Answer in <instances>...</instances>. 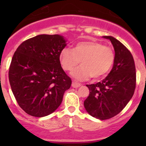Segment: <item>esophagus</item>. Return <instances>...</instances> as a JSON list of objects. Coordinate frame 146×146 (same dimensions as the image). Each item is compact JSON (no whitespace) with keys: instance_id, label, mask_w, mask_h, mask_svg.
<instances>
[{"instance_id":"esophagus-1","label":"esophagus","mask_w":146,"mask_h":146,"mask_svg":"<svg viewBox=\"0 0 146 146\" xmlns=\"http://www.w3.org/2000/svg\"><path fill=\"white\" fill-rule=\"evenodd\" d=\"M80 85H81V84L79 83V82H78L73 81V82H72V87H73V88H78V87H80Z\"/></svg>"}]
</instances>
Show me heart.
Instances as JSON below:
<instances>
[{"label":"heart","mask_w":146,"mask_h":146,"mask_svg":"<svg viewBox=\"0 0 146 146\" xmlns=\"http://www.w3.org/2000/svg\"><path fill=\"white\" fill-rule=\"evenodd\" d=\"M114 52L110 46L98 42H83L73 47L61 50L59 60L64 70L70 71L80 61L81 66L72 71L78 80H85L92 77L98 79L110 71L114 62Z\"/></svg>","instance_id":"obj_1"}]
</instances>
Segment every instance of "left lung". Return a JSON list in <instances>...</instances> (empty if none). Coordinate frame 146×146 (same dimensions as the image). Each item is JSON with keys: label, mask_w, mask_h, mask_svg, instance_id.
<instances>
[{"label": "left lung", "mask_w": 146, "mask_h": 146, "mask_svg": "<svg viewBox=\"0 0 146 146\" xmlns=\"http://www.w3.org/2000/svg\"><path fill=\"white\" fill-rule=\"evenodd\" d=\"M104 38L110 39L114 48V66L101 82L86 85L90 94L84 101L88 114L101 120L112 118L121 112L133 97L136 85V66L131 53L113 36Z\"/></svg>", "instance_id": "obj_1"}]
</instances>
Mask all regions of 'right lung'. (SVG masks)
Segmentation results:
<instances>
[{
  "label": "right lung",
  "instance_id": "right-lung-1",
  "mask_svg": "<svg viewBox=\"0 0 146 146\" xmlns=\"http://www.w3.org/2000/svg\"><path fill=\"white\" fill-rule=\"evenodd\" d=\"M66 46L58 35H40L23 42L14 53L9 82L17 104L26 113L42 117L60 106L72 81L61 66Z\"/></svg>",
  "mask_w": 146,
  "mask_h": 146
}]
</instances>
